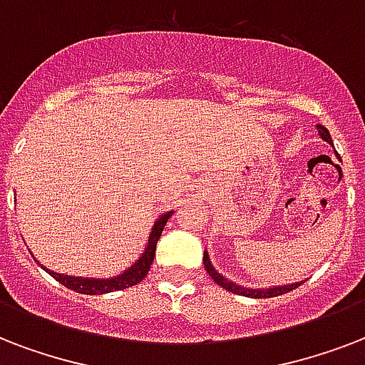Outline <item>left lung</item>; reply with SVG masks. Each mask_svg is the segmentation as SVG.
Wrapping results in <instances>:
<instances>
[{
    "mask_svg": "<svg viewBox=\"0 0 365 365\" xmlns=\"http://www.w3.org/2000/svg\"><path fill=\"white\" fill-rule=\"evenodd\" d=\"M318 128V134L322 138L324 142H328L331 148H334V142H331V136H329V130L326 128L324 125H317ZM205 269L206 272L210 274L212 280L216 284H220L223 289H229L231 294H237V295H244V297H254V299H263V297H277V295H282V294H288L292 289H295L297 286L305 282V280H299V282H292V284H280V286H269V288H246V286H240V284L233 282V280H229L222 274V272L216 271V267L212 265L210 261V255L208 252L205 250Z\"/></svg>",
    "mask_w": 365,
    "mask_h": 365,
    "instance_id": "left-lung-1",
    "label": "left lung"
}]
</instances>
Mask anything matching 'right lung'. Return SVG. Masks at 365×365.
Masks as SVG:
<instances>
[{
	"label": "right lung",
	"mask_w": 365,
	"mask_h": 365,
	"mask_svg": "<svg viewBox=\"0 0 365 365\" xmlns=\"http://www.w3.org/2000/svg\"><path fill=\"white\" fill-rule=\"evenodd\" d=\"M174 212H165L160 214L159 220L153 223V227L149 231L148 237V246L143 248L142 255L138 257L134 263H132L128 269L117 274V277L110 278H91V277H71V274H62V272H54L47 267H43V271H47L54 280H58L62 286L66 288L73 289L77 294H85V295H102V294H110V292H115V289H126L130 286H136L148 277V271L151 263H153L155 257V248H157V242H159L160 235H163V229H165L168 217L172 216Z\"/></svg>",
	"instance_id": "1"
}]
</instances>
